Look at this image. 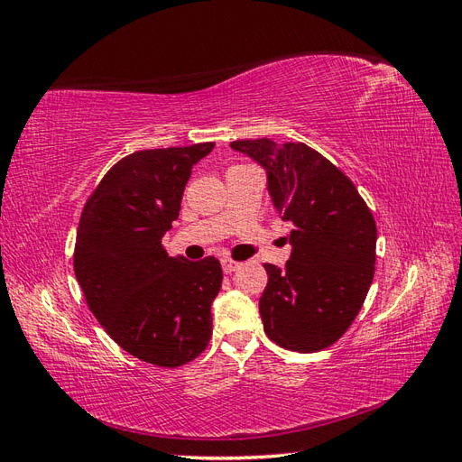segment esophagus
I'll return each mask as SVG.
<instances>
[{"label": "esophagus", "instance_id": "34e87169", "mask_svg": "<svg viewBox=\"0 0 462 462\" xmlns=\"http://www.w3.org/2000/svg\"><path fill=\"white\" fill-rule=\"evenodd\" d=\"M240 267V263L238 261H232V259H222V271L226 273V274H230V273H234L236 269Z\"/></svg>", "mask_w": 462, "mask_h": 462}]
</instances>
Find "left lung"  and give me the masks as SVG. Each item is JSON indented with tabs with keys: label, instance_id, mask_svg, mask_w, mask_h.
Wrapping results in <instances>:
<instances>
[{
	"label": "left lung",
	"instance_id": "obj_1",
	"mask_svg": "<svg viewBox=\"0 0 462 462\" xmlns=\"http://www.w3.org/2000/svg\"><path fill=\"white\" fill-rule=\"evenodd\" d=\"M267 172V189L282 220L292 222L284 269L265 263L259 298L263 328L294 352L331 346L362 310L375 273L377 228L354 183L304 143L234 141Z\"/></svg>",
	"mask_w": 462,
	"mask_h": 462
}]
</instances>
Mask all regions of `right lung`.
<instances>
[{
    "label": "right lung",
    "instance_id": "add662e5",
    "mask_svg": "<svg viewBox=\"0 0 462 462\" xmlns=\"http://www.w3.org/2000/svg\"><path fill=\"white\" fill-rule=\"evenodd\" d=\"M215 143L137 151L92 191L77 228L73 267L88 310L125 352L161 367L195 360L213 335L220 292L215 257H168L191 168Z\"/></svg>",
    "mask_w": 462,
    "mask_h": 462
}]
</instances>
